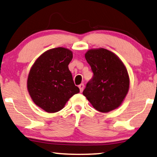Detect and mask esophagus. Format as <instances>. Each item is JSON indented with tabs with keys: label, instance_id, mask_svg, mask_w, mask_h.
I'll return each mask as SVG.
<instances>
[{
	"label": "esophagus",
	"instance_id": "1",
	"mask_svg": "<svg viewBox=\"0 0 157 157\" xmlns=\"http://www.w3.org/2000/svg\"><path fill=\"white\" fill-rule=\"evenodd\" d=\"M84 84H80L78 86V87L79 89V91H80V92H82L83 91V89H84Z\"/></svg>",
	"mask_w": 157,
	"mask_h": 157
}]
</instances>
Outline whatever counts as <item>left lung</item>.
<instances>
[{
    "label": "left lung",
    "instance_id": "left-lung-1",
    "mask_svg": "<svg viewBox=\"0 0 157 157\" xmlns=\"http://www.w3.org/2000/svg\"><path fill=\"white\" fill-rule=\"evenodd\" d=\"M85 58L94 75L83 95L101 113L118 108L129 88V78L124 63L113 52L103 48L90 49Z\"/></svg>",
    "mask_w": 157,
    "mask_h": 157
}]
</instances>
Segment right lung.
I'll return each instance as SVG.
<instances>
[{
	"label": "right lung",
	"instance_id": "add662e5",
	"mask_svg": "<svg viewBox=\"0 0 157 157\" xmlns=\"http://www.w3.org/2000/svg\"><path fill=\"white\" fill-rule=\"evenodd\" d=\"M73 53L63 47L52 49L37 59L29 74L27 87L32 100L47 113H56L79 92L68 69Z\"/></svg>",
	"mask_w": 157,
	"mask_h": 157
}]
</instances>
